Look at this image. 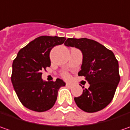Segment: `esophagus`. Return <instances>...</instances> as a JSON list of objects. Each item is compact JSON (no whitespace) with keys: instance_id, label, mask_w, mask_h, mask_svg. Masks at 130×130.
<instances>
[{"instance_id":"1","label":"esophagus","mask_w":130,"mask_h":130,"mask_svg":"<svg viewBox=\"0 0 130 130\" xmlns=\"http://www.w3.org/2000/svg\"><path fill=\"white\" fill-rule=\"evenodd\" d=\"M66 85H67V86L69 87H73L72 84H71V83H67V84H66Z\"/></svg>"}]
</instances>
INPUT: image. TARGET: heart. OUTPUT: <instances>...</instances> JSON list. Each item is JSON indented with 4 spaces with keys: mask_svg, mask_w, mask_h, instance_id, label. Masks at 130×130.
Segmentation results:
<instances>
[{
    "mask_svg": "<svg viewBox=\"0 0 130 130\" xmlns=\"http://www.w3.org/2000/svg\"><path fill=\"white\" fill-rule=\"evenodd\" d=\"M63 77L66 78H67V77H69V75H68L67 74H63Z\"/></svg>",
    "mask_w": 130,
    "mask_h": 130,
    "instance_id": "b5f03b06",
    "label": "heart"
}]
</instances>
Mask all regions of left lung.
I'll return each mask as SVG.
<instances>
[{"label": "left lung", "mask_w": 130, "mask_h": 130, "mask_svg": "<svg viewBox=\"0 0 130 130\" xmlns=\"http://www.w3.org/2000/svg\"><path fill=\"white\" fill-rule=\"evenodd\" d=\"M64 45L82 51L83 63L78 75L85 77L90 84L80 96L74 98L77 106L88 113L102 110L112 101L120 80L119 63L113 53L87 38H68Z\"/></svg>", "instance_id": "1"}]
</instances>
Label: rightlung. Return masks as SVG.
I'll return each mask as SVG.
<instances>
[{"label": "right lung", "mask_w": 130, "mask_h": 130, "mask_svg": "<svg viewBox=\"0 0 130 130\" xmlns=\"http://www.w3.org/2000/svg\"><path fill=\"white\" fill-rule=\"evenodd\" d=\"M63 37L40 36L22 48L12 64L11 83L20 102L29 109L43 112L53 106L59 88L66 83L61 79L45 82L42 70L51 66L50 52L61 45Z\"/></svg>", "instance_id": "obj_1"}]
</instances>
